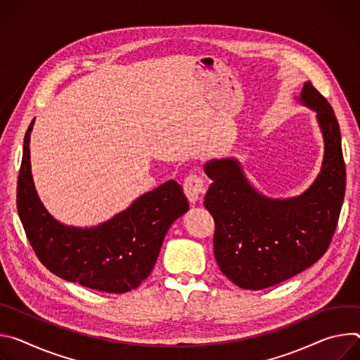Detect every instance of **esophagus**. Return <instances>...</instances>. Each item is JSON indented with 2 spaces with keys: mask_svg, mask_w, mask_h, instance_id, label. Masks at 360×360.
I'll list each match as a JSON object with an SVG mask.
<instances>
[{
  "mask_svg": "<svg viewBox=\"0 0 360 360\" xmlns=\"http://www.w3.org/2000/svg\"><path fill=\"white\" fill-rule=\"evenodd\" d=\"M183 188H184V193L188 198V202L191 205H197L202 202L203 198V194L206 193V188H205V184H203V180L195 176V174H190L186 180H184V184H183Z\"/></svg>",
  "mask_w": 360,
  "mask_h": 360,
  "instance_id": "esophagus-1",
  "label": "esophagus"
}]
</instances>
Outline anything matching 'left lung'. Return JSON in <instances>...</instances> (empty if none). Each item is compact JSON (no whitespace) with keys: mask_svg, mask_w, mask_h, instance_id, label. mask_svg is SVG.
Segmentation results:
<instances>
[{"mask_svg":"<svg viewBox=\"0 0 360 360\" xmlns=\"http://www.w3.org/2000/svg\"><path fill=\"white\" fill-rule=\"evenodd\" d=\"M296 100L316 112L325 144L321 172L302 194L260 193L234 157L212 158L203 167L213 180L205 206L216 223L214 257L242 289H266L306 270L325 255L338 226L346 188L339 123L310 82Z\"/></svg>","mask_w":360,"mask_h":360,"instance_id":"1","label":"left lung"}]
</instances>
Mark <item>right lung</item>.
Instances as JSON below:
<instances>
[{"mask_svg":"<svg viewBox=\"0 0 360 360\" xmlns=\"http://www.w3.org/2000/svg\"><path fill=\"white\" fill-rule=\"evenodd\" d=\"M32 126L34 120L24 137L17 209L35 255L67 282L107 293L139 288L151 273L170 226L188 210L181 186L169 180L97 226L64 224L46 209L32 180Z\"/></svg>","mask_w":360,"mask_h":360,"instance_id":"obj_1","label":"right lung"}]
</instances>
